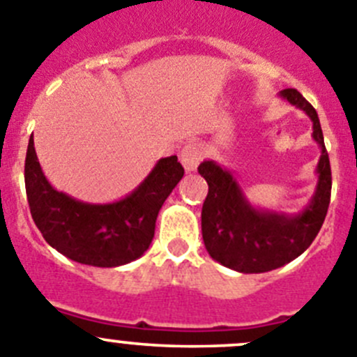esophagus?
I'll use <instances>...</instances> for the list:
<instances>
[{
  "mask_svg": "<svg viewBox=\"0 0 357 357\" xmlns=\"http://www.w3.org/2000/svg\"><path fill=\"white\" fill-rule=\"evenodd\" d=\"M202 157H204V148L200 146L199 143H193V141L186 143L185 146H183L181 153H179V160H181L185 171L188 172L195 171L199 162L202 160Z\"/></svg>",
  "mask_w": 357,
  "mask_h": 357,
  "instance_id": "34e87169",
  "label": "esophagus"
}]
</instances>
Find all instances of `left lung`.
Wrapping results in <instances>:
<instances>
[{
  "label": "left lung",
  "instance_id": "1",
  "mask_svg": "<svg viewBox=\"0 0 357 357\" xmlns=\"http://www.w3.org/2000/svg\"><path fill=\"white\" fill-rule=\"evenodd\" d=\"M303 109L314 123L312 137L321 146L316 193L298 214L256 209L248 202L230 171L214 160H204L199 174L209 185L202 206V238L211 258L242 274L274 271L298 258L319 234L331 197V167L319 116L296 89L281 92Z\"/></svg>",
  "mask_w": 357,
  "mask_h": 357
}]
</instances>
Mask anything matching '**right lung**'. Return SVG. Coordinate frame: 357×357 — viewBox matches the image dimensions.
<instances>
[{
  "label": "right lung",
  "mask_w": 357,
  "mask_h": 357,
  "mask_svg": "<svg viewBox=\"0 0 357 357\" xmlns=\"http://www.w3.org/2000/svg\"><path fill=\"white\" fill-rule=\"evenodd\" d=\"M185 169L178 157L160 158L130 195L112 204H89L57 192L45 178L29 137L24 165L31 216L45 241L73 261L120 266L139 258L155 235L158 211Z\"/></svg>",
  "instance_id": "obj_1"
}]
</instances>
